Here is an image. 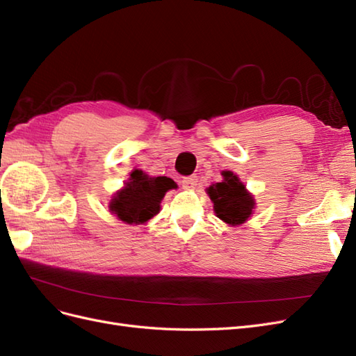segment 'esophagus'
Segmentation results:
<instances>
[{
	"label": "esophagus",
	"instance_id": "esophagus-1",
	"mask_svg": "<svg viewBox=\"0 0 356 356\" xmlns=\"http://www.w3.org/2000/svg\"><path fill=\"white\" fill-rule=\"evenodd\" d=\"M181 184H182V188H186V190L195 188L197 186V177L196 175L184 177V178H182V181H181Z\"/></svg>",
	"mask_w": 356,
	"mask_h": 356
}]
</instances>
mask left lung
Masks as SVG:
<instances>
[{
    "label": "left lung",
    "instance_id": "obj_1",
    "mask_svg": "<svg viewBox=\"0 0 356 356\" xmlns=\"http://www.w3.org/2000/svg\"><path fill=\"white\" fill-rule=\"evenodd\" d=\"M221 175V182H215L207 188L215 215L225 224L241 225L252 215L255 200L232 170H224Z\"/></svg>",
    "mask_w": 356,
    "mask_h": 356
}]
</instances>
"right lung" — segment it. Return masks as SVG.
I'll use <instances>...</instances> for the list:
<instances>
[{
  "label": "right lung",
  "instance_id": "obj_1",
  "mask_svg": "<svg viewBox=\"0 0 356 356\" xmlns=\"http://www.w3.org/2000/svg\"><path fill=\"white\" fill-rule=\"evenodd\" d=\"M177 188L168 177H149L135 169L124 187L110 202V211L126 224H144L160 211V202L166 191Z\"/></svg>",
  "mask_w": 356,
  "mask_h": 356
}]
</instances>
